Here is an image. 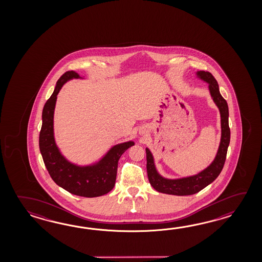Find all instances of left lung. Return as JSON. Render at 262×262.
<instances>
[{
    "mask_svg": "<svg viewBox=\"0 0 262 262\" xmlns=\"http://www.w3.org/2000/svg\"><path fill=\"white\" fill-rule=\"evenodd\" d=\"M196 75L199 78L209 84V90L210 94L212 95V100L219 108L221 115V140L217 154L212 164L201 172L190 177L170 180L162 177L161 175L157 172L152 155L150 150L146 148L148 179L150 185L160 193L175 195H189L195 194L203 188H205L207 185H209L217 178L218 175L222 171L224 164L226 161L228 147L230 141V129L228 126V103L223 98L219 92L217 81L213 78L211 73L198 71Z\"/></svg>",
    "mask_w": 262,
    "mask_h": 262,
    "instance_id": "1",
    "label": "left lung"
}]
</instances>
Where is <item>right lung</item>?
<instances>
[{
	"mask_svg": "<svg viewBox=\"0 0 262 262\" xmlns=\"http://www.w3.org/2000/svg\"><path fill=\"white\" fill-rule=\"evenodd\" d=\"M72 78H82L75 71L64 73L58 79L53 94L45 104L39 134L40 152L50 177L61 188L85 198L100 196L107 194L114 187L118 161L123 152L135 143L127 141L113 146L106 156L91 166L75 165L61 155L54 139V110L57 95L62 85Z\"/></svg>",
	"mask_w": 262,
	"mask_h": 262,
	"instance_id": "right-lung-1",
	"label": "right lung"
}]
</instances>
